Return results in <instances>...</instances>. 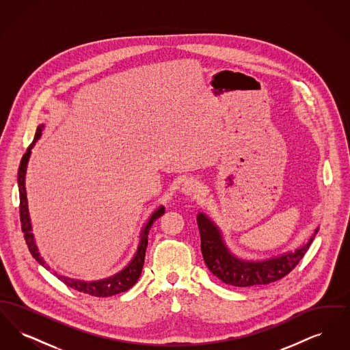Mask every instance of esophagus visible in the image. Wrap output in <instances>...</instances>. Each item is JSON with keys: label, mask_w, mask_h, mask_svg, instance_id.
Wrapping results in <instances>:
<instances>
[{"label": "esophagus", "mask_w": 350, "mask_h": 350, "mask_svg": "<svg viewBox=\"0 0 350 350\" xmlns=\"http://www.w3.org/2000/svg\"><path fill=\"white\" fill-rule=\"evenodd\" d=\"M183 191L187 196H191V194H198L202 191V185L200 181L194 180V178H189L186 180L183 185Z\"/></svg>", "instance_id": "obj_1"}]
</instances>
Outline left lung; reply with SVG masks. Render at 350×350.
I'll return each instance as SVG.
<instances>
[{"instance_id":"8db88e82","label":"left lung","mask_w":350,"mask_h":350,"mask_svg":"<svg viewBox=\"0 0 350 350\" xmlns=\"http://www.w3.org/2000/svg\"><path fill=\"white\" fill-rule=\"evenodd\" d=\"M197 220L200 233V250L206 265L220 281L236 287L267 284L287 275L299 264L317 232V230L308 243L295 252L267 261L247 262L233 257L224 245L219 230L207 217L200 214Z\"/></svg>"}]
</instances>
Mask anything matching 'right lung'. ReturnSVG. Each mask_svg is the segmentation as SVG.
<instances>
[{
	"label": "right lung",
	"mask_w": 350,
	"mask_h": 350,
	"mask_svg": "<svg viewBox=\"0 0 350 350\" xmlns=\"http://www.w3.org/2000/svg\"><path fill=\"white\" fill-rule=\"evenodd\" d=\"M43 124L39 126L36 129L35 137H33V143L30 144V147L26 150V153L23 154L19 169H18V187H19V217H21V226H22V232L25 236L26 244L29 247L30 253L33 254V258L43 267H47L46 262L43 261V258L40 257L38 248L35 245L33 241V233H31V224H30V217H29V208H27V198H26V189H25V174H26V167H27V161L30 157V153L33 150V144L38 142V139L42 135L43 130ZM164 214V207H160L157 211H154L150 217V220L147 221L146 227L143 228L142 232V239L139 243L137 250L133 256V261L124 267L122 271H119L116 275L109 277L106 280H100V281H94V282H83V281H76V280H70L63 275H57V273H55V275L62 281L66 283L69 287L83 293V294H89L93 297H98V298H106V297H111L119 293L127 291L129 288H131L136 281L139 280L143 265H144V257H146V250L148 245V233H150V227L153 224V221L156 219L161 217ZM50 269V267H49Z\"/></svg>",
	"instance_id": "add662e5"
}]
</instances>
